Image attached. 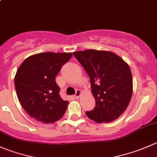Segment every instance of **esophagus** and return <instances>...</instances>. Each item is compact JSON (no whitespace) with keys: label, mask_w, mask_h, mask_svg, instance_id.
<instances>
[{"label":"esophagus","mask_w":157,"mask_h":157,"mask_svg":"<svg viewBox=\"0 0 157 157\" xmlns=\"http://www.w3.org/2000/svg\"><path fill=\"white\" fill-rule=\"evenodd\" d=\"M80 95H81V91H80V90H77V91H76L75 95H74V97H75V98H77V99L79 98Z\"/></svg>","instance_id":"1"}]
</instances>
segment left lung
Masks as SVG:
<instances>
[{"label": "left lung", "instance_id": "obj_1", "mask_svg": "<svg viewBox=\"0 0 157 157\" xmlns=\"http://www.w3.org/2000/svg\"><path fill=\"white\" fill-rule=\"evenodd\" d=\"M74 56L90 77L91 92L96 106L86 111L95 122L109 123L125 111L133 93V79L130 67L112 52L86 50Z\"/></svg>", "mask_w": 157, "mask_h": 157}]
</instances>
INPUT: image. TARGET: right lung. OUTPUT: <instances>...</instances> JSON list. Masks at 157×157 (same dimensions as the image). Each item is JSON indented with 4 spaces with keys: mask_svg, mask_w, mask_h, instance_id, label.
<instances>
[{
    "mask_svg": "<svg viewBox=\"0 0 157 157\" xmlns=\"http://www.w3.org/2000/svg\"><path fill=\"white\" fill-rule=\"evenodd\" d=\"M71 53L45 52L27 57L14 78L15 89L21 106L30 117L53 124L65 113L69 102L60 95L55 80Z\"/></svg>",
    "mask_w": 157,
    "mask_h": 157,
    "instance_id": "add662e5",
    "label": "right lung"
}]
</instances>
